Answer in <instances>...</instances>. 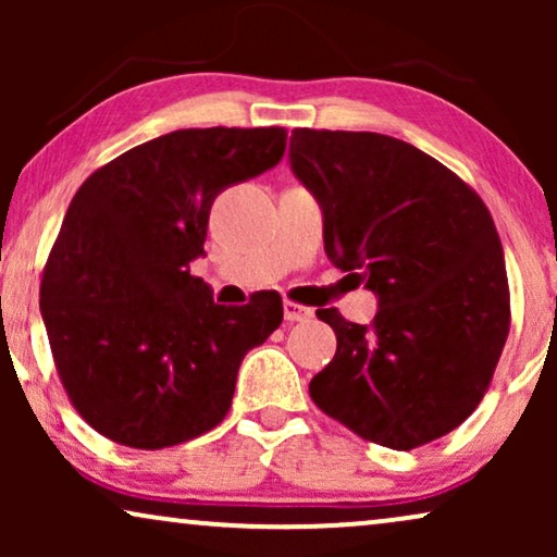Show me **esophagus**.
<instances>
[{"instance_id":"esophagus-1","label":"esophagus","mask_w":557,"mask_h":557,"mask_svg":"<svg viewBox=\"0 0 557 557\" xmlns=\"http://www.w3.org/2000/svg\"><path fill=\"white\" fill-rule=\"evenodd\" d=\"M284 319L286 322H307V319H311V309L294 301H284Z\"/></svg>"}]
</instances>
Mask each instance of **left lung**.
<instances>
[{
    "label": "left lung",
    "mask_w": 557,
    "mask_h": 557,
    "mask_svg": "<svg viewBox=\"0 0 557 557\" xmlns=\"http://www.w3.org/2000/svg\"><path fill=\"white\" fill-rule=\"evenodd\" d=\"M294 177L317 197L324 250L377 296L370 324L337 334L311 400L357 436L408 451L474 413L509 332L494 220L474 189L413 144L372 132L294 128Z\"/></svg>",
    "instance_id": "1"
}]
</instances>
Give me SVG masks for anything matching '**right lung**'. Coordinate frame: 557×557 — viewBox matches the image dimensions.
<instances>
[{
	"label": "right lung",
	"mask_w": 557,
	"mask_h": 557,
	"mask_svg": "<svg viewBox=\"0 0 557 557\" xmlns=\"http://www.w3.org/2000/svg\"><path fill=\"white\" fill-rule=\"evenodd\" d=\"M286 128H182L90 174L65 212L40 311L67 398L101 436L166 448L223 421L250 349L284 319L281 296L212 301L189 273L215 197L269 172Z\"/></svg>",
	"instance_id": "right-lung-1"
}]
</instances>
